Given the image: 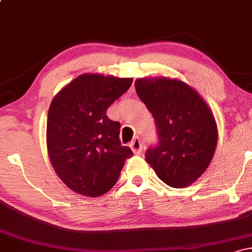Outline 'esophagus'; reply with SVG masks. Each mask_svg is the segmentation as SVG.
<instances>
[{"label":"esophagus","mask_w":252,"mask_h":252,"mask_svg":"<svg viewBox=\"0 0 252 252\" xmlns=\"http://www.w3.org/2000/svg\"><path fill=\"white\" fill-rule=\"evenodd\" d=\"M130 148H131L132 153H134L135 155L141 154V152H142V150H143L142 141H141L138 137H136L135 140H132V142L130 143Z\"/></svg>","instance_id":"1"}]
</instances>
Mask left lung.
Segmentation results:
<instances>
[{
	"instance_id": "1",
	"label": "left lung",
	"mask_w": 252,
	"mask_h": 252,
	"mask_svg": "<svg viewBox=\"0 0 252 252\" xmlns=\"http://www.w3.org/2000/svg\"><path fill=\"white\" fill-rule=\"evenodd\" d=\"M136 94L154 117L158 146L146 161L158 179L174 189L204 174L215 155L218 129L210 106L194 89L167 77L138 78Z\"/></svg>"
}]
</instances>
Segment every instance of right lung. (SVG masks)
I'll list each match as a JSON object with an SVG mask.
<instances>
[{
	"mask_svg": "<svg viewBox=\"0 0 252 252\" xmlns=\"http://www.w3.org/2000/svg\"><path fill=\"white\" fill-rule=\"evenodd\" d=\"M132 78L84 73L52 100L46 143L52 166L68 189L103 195L115 186L132 152L120 141L121 124L106 110L131 86Z\"/></svg>",
	"mask_w": 252,
	"mask_h": 252,
	"instance_id": "right-lung-1",
	"label": "right lung"
}]
</instances>
